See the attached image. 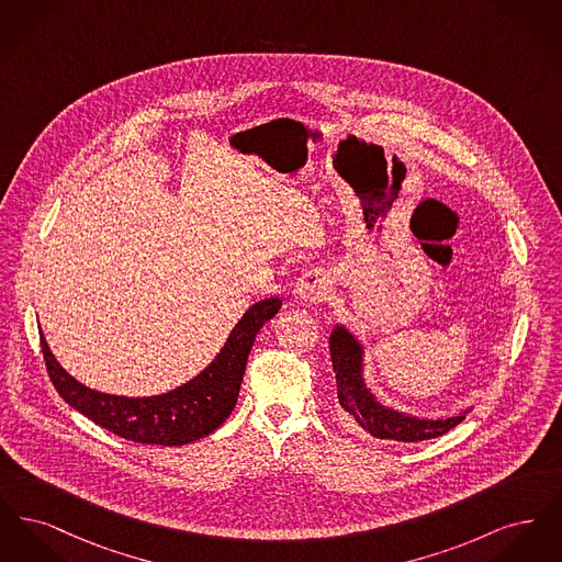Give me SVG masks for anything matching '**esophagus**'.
I'll list each match as a JSON object with an SVG mask.
<instances>
[{
	"instance_id": "34e87169",
	"label": "esophagus",
	"mask_w": 562,
	"mask_h": 562,
	"mask_svg": "<svg viewBox=\"0 0 562 562\" xmlns=\"http://www.w3.org/2000/svg\"><path fill=\"white\" fill-rule=\"evenodd\" d=\"M328 291V282L324 278V273L318 269H307L294 284V301L307 305V303H316Z\"/></svg>"
}]
</instances>
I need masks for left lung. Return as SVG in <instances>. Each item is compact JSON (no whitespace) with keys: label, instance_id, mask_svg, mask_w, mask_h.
Here are the masks:
<instances>
[{"label":"left lung","instance_id":"left-lung-1","mask_svg":"<svg viewBox=\"0 0 562 562\" xmlns=\"http://www.w3.org/2000/svg\"><path fill=\"white\" fill-rule=\"evenodd\" d=\"M328 346L333 358V371L337 376L339 402L344 411H348L358 422V426L367 429L374 438L401 442H422L429 438H438L454 426H459L465 419V415L472 413L474 408V404H470L451 415L426 417L390 406L381 401L369 385L364 374L367 348L346 324H333Z\"/></svg>","mask_w":562,"mask_h":562}]
</instances>
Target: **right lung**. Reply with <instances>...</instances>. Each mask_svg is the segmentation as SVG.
<instances>
[{
    "mask_svg": "<svg viewBox=\"0 0 562 562\" xmlns=\"http://www.w3.org/2000/svg\"><path fill=\"white\" fill-rule=\"evenodd\" d=\"M280 307V296L257 301L244 312L204 371L170 392L143 398L115 396L83 385L58 364L44 333L40 339L56 392L83 417L133 442L183 447L213 434L232 415L257 333Z\"/></svg>",
    "mask_w": 562,
    "mask_h": 562,
    "instance_id": "add662e5",
    "label": "right lung"
}]
</instances>
